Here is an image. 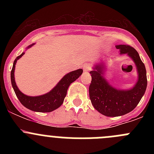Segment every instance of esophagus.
<instances>
[{"label": "esophagus", "mask_w": 154, "mask_h": 154, "mask_svg": "<svg viewBox=\"0 0 154 154\" xmlns=\"http://www.w3.org/2000/svg\"><path fill=\"white\" fill-rule=\"evenodd\" d=\"M91 66H90L89 65H88V64L84 65V66H83V69H84L85 71H89V70H91Z\"/></svg>", "instance_id": "34e87169"}]
</instances>
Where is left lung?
Instances as JSON below:
<instances>
[{
  "mask_svg": "<svg viewBox=\"0 0 154 154\" xmlns=\"http://www.w3.org/2000/svg\"><path fill=\"white\" fill-rule=\"evenodd\" d=\"M120 54H127L133 59L137 67L139 80L136 86L130 90H119L113 88L103 77L102 65L96 66V71H91V81L89 86V97L96 110L108 117L121 116L134 109L147 88L146 69L135 48L128 45L116 46Z\"/></svg>",
  "mask_w": 154,
  "mask_h": 154,
  "instance_id": "left-lung-1",
  "label": "left lung"
}]
</instances>
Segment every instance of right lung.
Returning a JSON list of instances; mask_svg holds the SVG:
<instances>
[{
	"mask_svg": "<svg viewBox=\"0 0 154 154\" xmlns=\"http://www.w3.org/2000/svg\"><path fill=\"white\" fill-rule=\"evenodd\" d=\"M32 45L33 44L29 45L28 48H30ZM23 55L24 53L15 58L11 71V83L19 101L26 108L32 111L39 112H50L59 108L64 101V99L67 94L68 86L81 75L83 73V69H77L65 75L63 78L59 82L58 84L47 94L44 95L36 96V97H29L21 92L16 86L15 77H14V71H15L17 60L21 58Z\"/></svg>",
	"mask_w": 154,
	"mask_h": 154,
	"instance_id": "add662e5",
	"label": "right lung"
}]
</instances>
